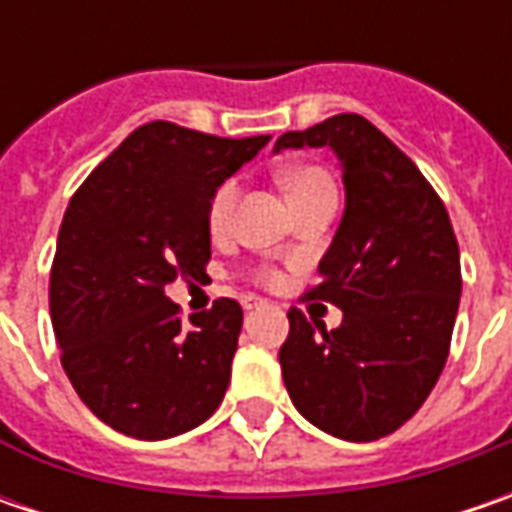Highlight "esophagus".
<instances>
[{
    "label": "esophagus",
    "instance_id": "34e87169",
    "mask_svg": "<svg viewBox=\"0 0 512 512\" xmlns=\"http://www.w3.org/2000/svg\"><path fill=\"white\" fill-rule=\"evenodd\" d=\"M262 305H265V299H259V296H245V299H242V307H245V310H256V307Z\"/></svg>",
    "mask_w": 512,
    "mask_h": 512
}]
</instances>
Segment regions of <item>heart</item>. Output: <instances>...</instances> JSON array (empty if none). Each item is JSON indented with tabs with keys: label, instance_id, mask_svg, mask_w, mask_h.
Returning <instances> with one entry per match:
<instances>
[{
	"label": "heart",
	"instance_id": "obj_1",
	"mask_svg": "<svg viewBox=\"0 0 512 512\" xmlns=\"http://www.w3.org/2000/svg\"><path fill=\"white\" fill-rule=\"evenodd\" d=\"M282 185H285L290 202L307 196L313 190H322L330 187V176L322 168H313V165H302V168H290L282 173ZM236 199H239V182L236 179H225L222 185L213 190L210 196V205H207V225L213 233H222L230 227L233 219V210H236ZM267 279H273V273H267Z\"/></svg>",
	"mask_w": 512,
	"mask_h": 512
}]
</instances>
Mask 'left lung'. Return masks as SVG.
Masks as SVG:
<instances>
[{
	"instance_id": "left-lung-1",
	"label": "left lung",
	"mask_w": 512,
	"mask_h": 512,
	"mask_svg": "<svg viewBox=\"0 0 512 512\" xmlns=\"http://www.w3.org/2000/svg\"><path fill=\"white\" fill-rule=\"evenodd\" d=\"M325 145L342 162L344 213L307 296L342 307V325L327 330L290 307L279 362L307 422L344 442H376L442 376L462 296L459 242L422 170L359 113L290 130L273 150Z\"/></svg>"
}]
</instances>
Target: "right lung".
Instances as JSON below:
<instances>
[{
    "label": "right lung",
    "mask_w": 512,
    "mask_h": 512,
    "mask_svg": "<svg viewBox=\"0 0 512 512\" xmlns=\"http://www.w3.org/2000/svg\"><path fill=\"white\" fill-rule=\"evenodd\" d=\"M267 142L148 122L73 193L50 267V319L73 390L113 430L170 439L225 399L242 307L216 299L182 325L165 287L205 273L210 196Z\"/></svg>",
    "instance_id": "1"
}]
</instances>
